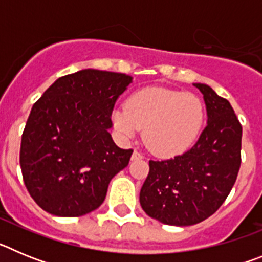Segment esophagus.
<instances>
[{
    "mask_svg": "<svg viewBox=\"0 0 262 262\" xmlns=\"http://www.w3.org/2000/svg\"><path fill=\"white\" fill-rule=\"evenodd\" d=\"M131 159H133V160H140V159H143V155L140 154V152H138V151H134Z\"/></svg>",
    "mask_w": 262,
    "mask_h": 262,
    "instance_id": "34e87169",
    "label": "esophagus"
}]
</instances>
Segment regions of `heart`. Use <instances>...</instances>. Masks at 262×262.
<instances>
[{
  "label": "heart",
  "mask_w": 262,
  "mask_h": 262,
  "mask_svg": "<svg viewBox=\"0 0 262 262\" xmlns=\"http://www.w3.org/2000/svg\"><path fill=\"white\" fill-rule=\"evenodd\" d=\"M206 119L201 97L189 92L148 86L134 92L126 106L111 113L114 128L123 138L143 129V140L157 156H176L191 147Z\"/></svg>",
  "instance_id": "1"
}]
</instances>
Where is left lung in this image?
Here are the masks:
<instances>
[{
	"mask_svg": "<svg viewBox=\"0 0 262 262\" xmlns=\"http://www.w3.org/2000/svg\"><path fill=\"white\" fill-rule=\"evenodd\" d=\"M201 90L207 126L198 142L173 159L149 160L140 205L169 226H193L216 211L235 185L242 164L243 128L231 103L205 84Z\"/></svg>",
	"mask_w": 262,
	"mask_h": 262,
	"instance_id": "left-lung-1",
	"label": "left lung"
}]
</instances>
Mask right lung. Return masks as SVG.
<instances>
[{"label": "right lung", "instance_id": "right-lung-1", "mask_svg": "<svg viewBox=\"0 0 262 262\" xmlns=\"http://www.w3.org/2000/svg\"><path fill=\"white\" fill-rule=\"evenodd\" d=\"M131 81L124 73L84 69L57 78L34 103L19 163L30 195L45 211L81 216L102 205L111 178L133 155L108 134L115 102Z\"/></svg>", "mask_w": 262, "mask_h": 262}]
</instances>
